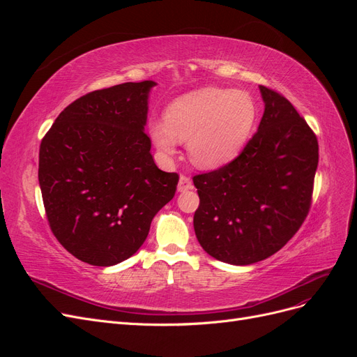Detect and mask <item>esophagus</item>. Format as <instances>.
<instances>
[{"label": "esophagus", "mask_w": 357, "mask_h": 357, "mask_svg": "<svg viewBox=\"0 0 357 357\" xmlns=\"http://www.w3.org/2000/svg\"><path fill=\"white\" fill-rule=\"evenodd\" d=\"M193 186H192V180L186 176V174H181L180 176V180H178V192H186V190H190Z\"/></svg>", "instance_id": "34e87169"}]
</instances>
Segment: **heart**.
<instances>
[{
  "label": "heart",
  "instance_id": "1",
  "mask_svg": "<svg viewBox=\"0 0 357 357\" xmlns=\"http://www.w3.org/2000/svg\"><path fill=\"white\" fill-rule=\"evenodd\" d=\"M256 119L257 107L252 95L204 88L172 101L165 112V122L150 125V135L165 156L176 153L177 139L188 142L193 164L213 169L228 164L241 152Z\"/></svg>",
  "mask_w": 357,
  "mask_h": 357
}]
</instances>
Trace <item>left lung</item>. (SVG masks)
Returning a JSON list of instances; mask_svg holds the SVG:
<instances>
[{
  "instance_id": "1",
  "label": "left lung",
  "mask_w": 357,
  "mask_h": 357,
  "mask_svg": "<svg viewBox=\"0 0 357 357\" xmlns=\"http://www.w3.org/2000/svg\"><path fill=\"white\" fill-rule=\"evenodd\" d=\"M259 89L265 112L243 152L193 177L197 238L210 256L231 265L264 261L298 232L319 164L317 137L305 119L282 93Z\"/></svg>"
}]
</instances>
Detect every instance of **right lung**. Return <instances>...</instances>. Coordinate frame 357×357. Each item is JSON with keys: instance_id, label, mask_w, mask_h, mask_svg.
Wrapping results in <instances>:
<instances>
[{"instance_id": "add662e5", "label": "right lung", "mask_w": 357, "mask_h": 357, "mask_svg": "<svg viewBox=\"0 0 357 357\" xmlns=\"http://www.w3.org/2000/svg\"><path fill=\"white\" fill-rule=\"evenodd\" d=\"M156 83H122L71 102L43 137L38 181L49 226L82 262L112 266L146 241L178 174L156 167L144 132Z\"/></svg>"}]
</instances>
